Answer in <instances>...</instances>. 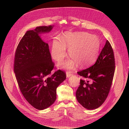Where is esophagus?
Wrapping results in <instances>:
<instances>
[{"label":"esophagus","instance_id":"1","mask_svg":"<svg viewBox=\"0 0 129 129\" xmlns=\"http://www.w3.org/2000/svg\"><path fill=\"white\" fill-rule=\"evenodd\" d=\"M66 75H67V77H70L72 75V74H71L70 72H67Z\"/></svg>","mask_w":129,"mask_h":129}]
</instances>
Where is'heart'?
<instances>
[{"label": "heart", "mask_w": 129, "mask_h": 129, "mask_svg": "<svg viewBox=\"0 0 129 129\" xmlns=\"http://www.w3.org/2000/svg\"><path fill=\"white\" fill-rule=\"evenodd\" d=\"M61 40L54 41L51 49L52 57L56 61L62 60L67 55V46L72 58L58 62L59 68L73 70L77 63L81 67L88 66L95 60L99 53L100 42L95 35L84 32H67Z\"/></svg>", "instance_id": "1"}]
</instances>
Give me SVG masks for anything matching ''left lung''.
<instances>
[{"instance_id":"obj_1","label":"left lung","mask_w":129,"mask_h":129,"mask_svg":"<svg viewBox=\"0 0 129 129\" xmlns=\"http://www.w3.org/2000/svg\"><path fill=\"white\" fill-rule=\"evenodd\" d=\"M115 65L113 50L107 40L95 64L77 73L84 79H80L76 98L83 107L93 110L104 103L110 89Z\"/></svg>"}]
</instances>
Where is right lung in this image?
I'll use <instances>...</instances> for the list:
<instances>
[{"label":"right lung","instance_id":"right-lung-1","mask_svg":"<svg viewBox=\"0 0 129 129\" xmlns=\"http://www.w3.org/2000/svg\"><path fill=\"white\" fill-rule=\"evenodd\" d=\"M54 26H40L27 31L15 52L14 71L20 90L29 103L39 110L55 102L56 88L66 79L60 70L51 73L54 63L49 45L40 36L49 33Z\"/></svg>","mask_w":129,"mask_h":129}]
</instances>
